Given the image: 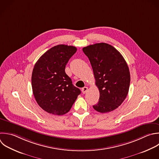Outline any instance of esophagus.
I'll use <instances>...</instances> for the list:
<instances>
[{
    "label": "esophagus",
    "mask_w": 159,
    "mask_h": 159,
    "mask_svg": "<svg viewBox=\"0 0 159 159\" xmlns=\"http://www.w3.org/2000/svg\"><path fill=\"white\" fill-rule=\"evenodd\" d=\"M88 87H86V86L81 89V91L83 94H85L88 91Z\"/></svg>",
    "instance_id": "1"
}]
</instances>
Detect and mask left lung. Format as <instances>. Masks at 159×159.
Wrapping results in <instances>:
<instances>
[{
    "label": "left lung",
    "mask_w": 159,
    "mask_h": 159,
    "mask_svg": "<svg viewBox=\"0 0 159 159\" xmlns=\"http://www.w3.org/2000/svg\"><path fill=\"white\" fill-rule=\"evenodd\" d=\"M83 51L89 60L99 91V101L93 108L101 113L114 111L129 92L130 76L126 61L114 47L106 43L87 46Z\"/></svg>",
    "instance_id": "obj_1"
}]
</instances>
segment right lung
Segmentation results:
<instances>
[{"label":"right lung","mask_w":159,"mask_h":159,"mask_svg":"<svg viewBox=\"0 0 159 159\" xmlns=\"http://www.w3.org/2000/svg\"><path fill=\"white\" fill-rule=\"evenodd\" d=\"M77 48L58 45L47 51L35 63L32 75V91L39 106L48 113L63 115L81 93L65 73L66 65Z\"/></svg>","instance_id":"obj_1"}]
</instances>
